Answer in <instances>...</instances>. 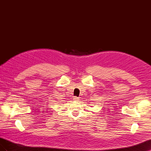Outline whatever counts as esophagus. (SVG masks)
I'll return each mask as SVG.
<instances>
[{"instance_id":"obj_1","label":"esophagus","mask_w":151,"mask_h":151,"mask_svg":"<svg viewBox=\"0 0 151 151\" xmlns=\"http://www.w3.org/2000/svg\"><path fill=\"white\" fill-rule=\"evenodd\" d=\"M74 101H78L79 100V98H77V97H74Z\"/></svg>"}]
</instances>
